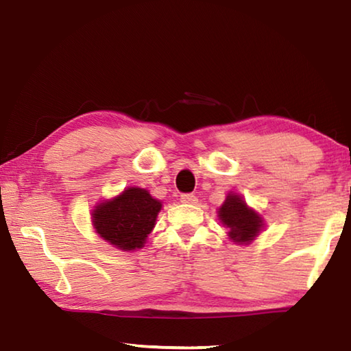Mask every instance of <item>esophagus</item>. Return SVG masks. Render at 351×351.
I'll return each mask as SVG.
<instances>
[{
	"instance_id": "34e87169",
	"label": "esophagus",
	"mask_w": 351,
	"mask_h": 351,
	"mask_svg": "<svg viewBox=\"0 0 351 351\" xmlns=\"http://www.w3.org/2000/svg\"><path fill=\"white\" fill-rule=\"evenodd\" d=\"M180 202H183V204H196L197 197L191 193H186V194H182V196H180Z\"/></svg>"
}]
</instances>
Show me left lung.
Returning <instances> with one entry per match:
<instances>
[{
    "label": "left lung",
    "mask_w": 351,
    "mask_h": 351,
    "mask_svg": "<svg viewBox=\"0 0 351 351\" xmlns=\"http://www.w3.org/2000/svg\"><path fill=\"white\" fill-rule=\"evenodd\" d=\"M218 213L221 223L229 228V237L237 243H250L262 228L261 217L246 207L239 194H229Z\"/></svg>",
    "instance_id": "8db88e82"
}]
</instances>
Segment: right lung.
<instances>
[{"instance_id": "add662e5", "label": "right lung", "mask_w": 351, "mask_h": 351, "mask_svg": "<svg viewBox=\"0 0 351 351\" xmlns=\"http://www.w3.org/2000/svg\"><path fill=\"white\" fill-rule=\"evenodd\" d=\"M161 202L143 188H128L111 201L101 202L93 213L97 234L117 250H139L152 232Z\"/></svg>"}]
</instances>
